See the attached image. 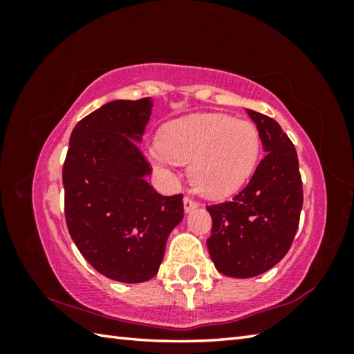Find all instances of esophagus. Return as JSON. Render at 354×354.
<instances>
[{"label": "esophagus", "instance_id": "34e87169", "mask_svg": "<svg viewBox=\"0 0 354 354\" xmlns=\"http://www.w3.org/2000/svg\"><path fill=\"white\" fill-rule=\"evenodd\" d=\"M196 207H198V203H196L194 198H190V196H185V198H184V211L192 212Z\"/></svg>", "mask_w": 354, "mask_h": 354}]
</instances>
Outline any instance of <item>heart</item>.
<instances>
[{"mask_svg": "<svg viewBox=\"0 0 354 354\" xmlns=\"http://www.w3.org/2000/svg\"><path fill=\"white\" fill-rule=\"evenodd\" d=\"M261 154V137L253 123L221 113H194L167 123L159 131L149 158L159 167L192 164L190 181L200 194L223 198L253 175Z\"/></svg>", "mask_w": 354, "mask_h": 354, "instance_id": "heart-1", "label": "heart"}]
</instances>
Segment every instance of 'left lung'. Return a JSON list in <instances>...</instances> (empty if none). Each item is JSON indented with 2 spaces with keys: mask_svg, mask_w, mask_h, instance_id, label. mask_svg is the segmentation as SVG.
<instances>
[{
  "mask_svg": "<svg viewBox=\"0 0 354 354\" xmlns=\"http://www.w3.org/2000/svg\"><path fill=\"white\" fill-rule=\"evenodd\" d=\"M256 123L266 158L232 201L207 206L212 234L207 248L215 268L232 278H251L287 254L303 206L298 156L273 118L247 109Z\"/></svg>",
  "mask_w": 354,
  "mask_h": 354,
  "instance_id": "1",
  "label": "left lung"
}]
</instances>
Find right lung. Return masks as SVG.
<instances>
[{"label":"right lung","instance_id":"obj_1","mask_svg":"<svg viewBox=\"0 0 354 354\" xmlns=\"http://www.w3.org/2000/svg\"><path fill=\"white\" fill-rule=\"evenodd\" d=\"M151 98L115 100L88 113L70 136L62 181L65 220L87 262L120 283L151 279L170 232L184 217L183 195L164 196L137 143Z\"/></svg>","mask_w":354,"mask_h":354}]
</instances>
